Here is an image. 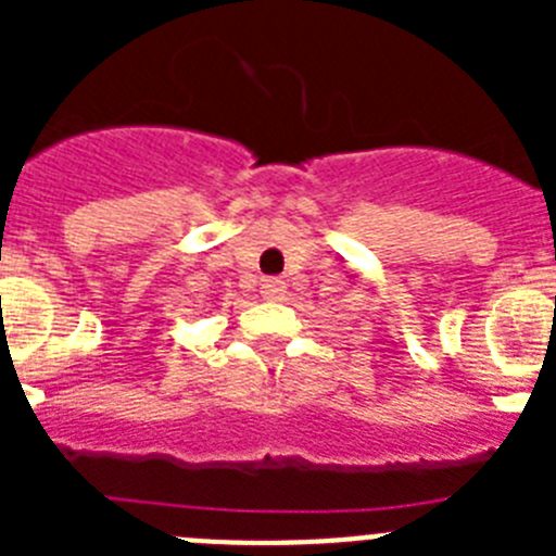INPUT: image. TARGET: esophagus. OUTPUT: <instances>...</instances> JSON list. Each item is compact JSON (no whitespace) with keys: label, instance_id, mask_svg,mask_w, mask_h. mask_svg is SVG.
Here are the masks:
<instances>
[{"label":"esophagus","instance_id":"esophagus-1","mask_svg":"<svg viewBox=\"0 0 556 556\" xmlns=\"http://www.w3.org/2000/svg\"><path fill=\"white\" fill-rule=\"evenodd\" d=\"M283 292H287V283H283L281 278H264L262 281V294L264 298H269V301L281 298Z\"/></svg>","mask_w":556,"mask_h":556}]
</instances>
